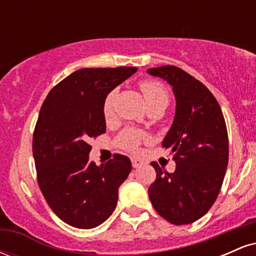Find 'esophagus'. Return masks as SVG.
Here are the masks:
<instances>
[{
  "label": "esophagus",
  "instance_id": "esophagus-1",
  "mask_svg": "<svg viewBox=\"0 0 256 256\" xmlns=\"http://www.w3.org/2000/svg\"><path fill=\"white\" fill-rule=\"evenodd\" d=\"M131 162H132V167H134V168H138V167H140L143 165V161L140 160V158H132Z\"/></svg>",
  "mask_w": 256,
  "mask_h": 256
}]
</instances>
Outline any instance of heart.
Segmentation results:
<instances>
[{
    "instance_id": "heart-1",
    "label": "heart",
    "mask_w": 256,
    "mask_h": 256,
    "mask_svg": "<svg viewBox=\"0 0 256 256\" xmlns=\"http://www.w3.org/2000/svg\"><path fill=\"white\" fill-rule=\"evenodd\" d=\"M140 86L143 95H144L146 102L148 106H167V104H168V94H167L166 89L160 83H156V82L152 80H144L140 83ZM114 100H116V91H110L106 96L104 106H102V110H104V116L106 119H110L113 116ZM144 137L146 134L142 131L136 130V128H125V130H122L118 134L116 142L120 148L125 149V150L136 152L138 149V146L144 140Z\"/></svg>"
}]
</instances>
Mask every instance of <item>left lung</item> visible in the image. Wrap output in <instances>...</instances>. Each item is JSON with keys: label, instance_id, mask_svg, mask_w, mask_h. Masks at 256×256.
<instances>
[{"label": "left lung", "instance_id": "obj_1", "mask_svg": "<svg viewBox=\"0 0 256 256\" xmlns=\"http://www.w3.org/2000/svg\"><path fill=\"white\" fill-rule=\"evenodd\" d=\"M146 72L166 80L176 98L174 119L162 140L173 154L176 170L168 173L152 164L156 179L149 186V198L171 224H192L210 210L224 180L228 162L224 116L213 94L179 67Z\"/></svg>", "mask_w": 256, "mask_h": 256}]
</instances>
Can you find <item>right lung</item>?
Returning a JSON list of instances; mask_svg holds the SVG:
<instances>
[{"label": "right lung", "instance_id": "add662e5", "mask_svg": "<svg viewBox=\"0 0 256 256\" xmlns=\"http://www.w3.org/2000/svg\"><path fill=\"white\" fill-rule=\"evenodd\" d=\"M136 71V67L78 70L55 85L40 107L32 140L38 185L52 212L66 224L96 228L116 210L131 161L116 154L98 166L89 161V140L106 132V96Z\"/></svg>", "mask_w": 256, "mask_h": 256}]
</instances>
